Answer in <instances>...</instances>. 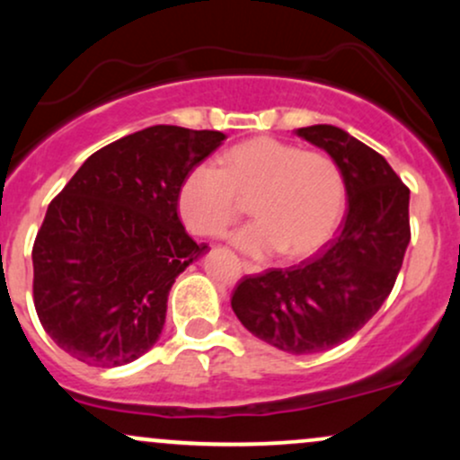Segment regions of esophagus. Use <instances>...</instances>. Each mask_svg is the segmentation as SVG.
Returning <instances> with one entry per match:
<instances>
[{
    "instance_id": "1",
    "label": "esophagus",
    "mask_w": 460,
    "mask_h": 460,
    "mask_svg": "<svg viewBox=\"0 0 460 460\" xmlns=\"http://www.w3.org/2000/svg\"><path fill=\"white\" fill-rule=\"evenodd\" d=\"M242 270H244L246 274H260L261 272V266L260 263H252V261H242Z\"/></svg>"
}]
</instances>
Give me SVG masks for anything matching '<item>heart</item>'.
I'll return each mask as SVG.
<instances>
[{
  "instance_id": "heart-1",
  "label": "heart",
  "mask_w": 460,
  "mask_h": 460,
  "mask_svg": "<svg viewBox=\"0 0 460 460\" xmlns=\"http://www.w3.org/2000/svg\"><path fill=\"white\" fill-rule=\"evenodd\" d=\"M344 177L320 151L260 136L231 146L214 164H197L183 177L177 209L197 235H223L248 203L255 223L234 235L248 255L309 257L335 234L344 212Z\"/></svg>"
}]
</instances>
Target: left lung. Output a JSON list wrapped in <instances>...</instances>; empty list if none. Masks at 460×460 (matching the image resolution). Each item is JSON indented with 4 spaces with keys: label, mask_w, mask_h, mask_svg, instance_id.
<instances>
[{
    "label": "left lung",
    "mask_w": 460,
    "mask_h": 460,
    "mask_svg": "<svg viewBox=\"0 0 460 460\" xmlns=\"http://www.w3.org/2000/svg\"><path fill=\"white\" fill-rule=\"evenodd\" d=\"M296 134L340 168L346 218L318 255L242 279L231 307L266 344L311 355L355 335L392 294L411 240L409 188L381 153L344 129L311 125Z\"/></svg>",
    "instance_id": "obj_1"
}]
</instances>
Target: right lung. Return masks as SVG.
Wrapping results in <instances>:
<instances>
[{
    "instance_id": "add662e5",
    "label": "right lung",
    "mask_w": 460,
    "mask_h": 460,
    "mask_svg": "<svg viewBox=\"0 0 460 460\" xmlns=\"http://www.w3.org/2000/svg\"><path fill=\"white\" fill-rule=\"evenodd\" d=\"M225 138L153 125L93 153L51 200L31 248L34 307L73 358L125 366L160 340L172 283L208 251L179 220V186Z\"/></svg>"
}]
</instances>
